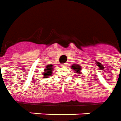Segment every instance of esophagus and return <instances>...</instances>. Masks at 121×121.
Instances as JSON below:
<instances>
[{"label":"esophagus","mask_w":121,"mask_h":121,"mask_svg":"<svg viewBox=\"0 0 121 121\" xmlns=\"http://www.w3.org/2000/svg\"><path fill=\"white\" fill-rule=\"evenodd\" d=\"M61 67H66L67 66V63H64L62 64V65H61Z\"/></svg>","instance_id":"1"}]
</instances>
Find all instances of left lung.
Returning <instances> with one entry per match:
<instances>
[{
	"instance_id": "left-lung-1",
	"label": "left lung",
	"mask_w": 121,
	"mask_h": 121,
	"mask_svg": "<svg viewBox=\"0 0 121 121\" xmlns=\"http://www.w3.org/2000/svg\"><path fill=\"white\" fill-rule=\"evenodd\" d=\"M71 69L73 71H74L75 73H76V74L81 76L82 74V72H81L82 67L79 64H73V65H71Z\"/></svg>"
}]
</instances>
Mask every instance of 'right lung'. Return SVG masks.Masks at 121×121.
Instances as JSON below:
<instances>
[{
	"label": "right lung",
	"mask_w": 121,
	"mask_h": 121,
	"mask_svg": "<svg viewBox=\"0 0 121 121\" xmlns=\"http://www.w3.org/2000/svg\"><path fill=\"white\" fill-rule=\"evenodd\" d=\"M53 70H54V69L53 68L52 65H47L46 66V68L44 69L42 73V76L43 77V79L48 78V77L52 76Z\"/></svg>",
	"instance_id": "add662e5"
}]
</instances>
